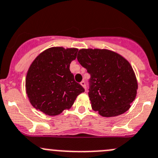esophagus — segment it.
<instances>
[{
    "label": "esophagus",
    "instance_id": "1",
    "mask_svg": "<svg viewBox=\"0 0 158 158\" xmlns=\"http://www.w3.org/2000/svg\"><path fill=\"white\" fill-rule=\"evenodd\" d=\"M81 86L83 87L84 89H85V90H86V84H85V81H81Z\"/></svg>",
    "mask_w": 158,
    "mask_h": 158
}]
</instances>
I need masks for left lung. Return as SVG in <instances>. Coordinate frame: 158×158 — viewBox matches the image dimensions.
I'll return each instance as SVG.
<instances>
[{
	"instance_id": "left-lung-1",
	"label": "left lung",
	"mask_w": 158,
	"mask_h": 158,
	"mask_svg": "<svg viewBox=\"0 0 158 158\" xmlns=\"http://www.w3.org/2000/svg\"><path fill=\"white\" fill-rule=\"evenodd\" d=\"M77 60L91 75L89 96L92 110L106 118L126 112L138 89L129 62L113 51L99 48L81 49Z\"/></svg>"
}]
</instances>
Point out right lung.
<instances>
[{"instance_id": "obj_1", "label": "right lung", "mask_w": 158, "mask_h": 158, "mask_svg": "<svg viewBox=\"0 0 158 158\" xmlns=\"http://www.w3.org/2000/svg\"><path fill=\"white\" fill-rule=\"evenodd\" d=\"M77 51L52 47L33 61L26 77V92L35 109L46 115H59L71 107L77 95L85 92L69 70Z\"/></svg>"}]
</instances>
